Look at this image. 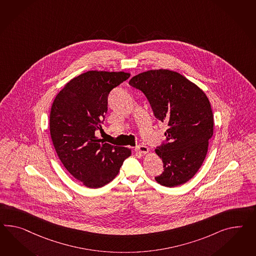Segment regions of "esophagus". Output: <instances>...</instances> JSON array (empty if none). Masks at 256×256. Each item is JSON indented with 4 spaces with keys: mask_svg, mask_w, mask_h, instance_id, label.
Here are the masks:
<instances>
[{
    "mask_svg": "<svg viewBox=\"0 0 256 256\" xmlns=\"http://www.w3.org/2000/svg\"><path fill=\"white\" fill-rule=\"evenodd\" d=\"M136 151L138 153H141V154H146L148 153V148L146 146H138L136 148Z\"/></svg>",
    "mask_w": 256,
    "mask_h": 256,
    "instance_id": "esophagus-1",
    "label": "esophagus"
}]
</instances>
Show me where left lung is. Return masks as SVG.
<instances>
[{
    "label": "left lung",
    "instance_id": "1",
    "mask_svg": "<svg viewBox=\"0 0 256 256\" xmlns=\"http://www.w3.org/2000/svg\"><path fill=\"white\" fill-rule=\"evenodd\" d=\"M129 84L144 92L155 117L168 124L167 142L155 150L164 167L155 180L167 188L188 182L204 164L214 134L207 96L183 75L162 68L139 73Z\"/></svg>",
    "mask_w": 256,
    "mask_h": 256
}]
</instances>
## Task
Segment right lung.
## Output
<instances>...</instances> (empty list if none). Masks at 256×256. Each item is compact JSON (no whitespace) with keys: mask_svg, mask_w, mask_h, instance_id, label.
<instances>
[{"mask_svg":"<svg viewBox=\"0 0 256 256\" xmlns=\"http://www.w3.org/2000/svg\"><path fill=\"white\" fill-rule=\"evenodd\" d=\"M130 73L90 70L70 80L58 94L50 112V134L59 160L68 172L90 188L118 174L131 150L96 136L108 112V96Z\"/></svg>","mask_w":256,"mask_h":256,"instance_id":"obj_1","label":"right lung"}]
</instances>
